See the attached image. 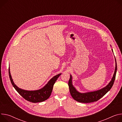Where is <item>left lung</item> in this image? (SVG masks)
Wrapping results in <instances>:
<instances>
[{"label":"left lung","mask_w":122,"mask_h":122,"mask_svg":"<svg viewBox=\"0 0 122 122\" xmlns=\"http://www.w3.org/2000/svg\"><path fill=\"white\" fill-rule=\"evenodd\" d=\"M112 51L113 52L112 49ZM115 68L112 78L111 81H110V82L108 84V85H107L106 86L101 88L100 90L85 93H81L77 91L76 88L73 86L72 82V76L70 75V78L69 81L68 85L69 86L70 93L72 97L75 100L78 102L83 103H88L95 102L98 101V100H99L100 98H101L103 96H104L110 89H111V88L112 87L114 82L115 81L117 69V63L115 58Z\"/></svg>","instance_id":"obj_1"}]
</instances>
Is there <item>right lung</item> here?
<instances>
[{
  "label": "right lung",
  "instance_id": "obj_1",
  "mask_svg": "<svg viewBox=\"0 0 122 122\" xmlns=\"http://www.w3.org/2000/svg\"><path fill=\"white\" fill-rule=\"evenodd\" d=\"M9 74L11 83L21 96L29 102L38 103L45 101L49 98L51 93L53 85L61 73L53 76L45 86L39 90L36 91H27L18 87L15 84L12 78L10 67H9Z\"/></svg>",
  "mask_w": 122,
  "mask_h": 122
}]
</instances>
